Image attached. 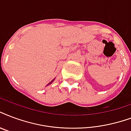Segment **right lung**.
Returning a JSON list of instances; mask_svg holds the SVG:
<instances>
[{"label": "right lung", "instance_id": "right-lung-1", "mask_svg": "<svg viewBox=\"0 0 131 131\" xmlns=\"http://www.w3.org/2000/svg\"><path fill=\"white\" fill-rule=\"evenodd\" d=\"M54 80H55V78H54V79H53V80H51V82H49V84H47V86H48V85H49V84H51V83H52V82H53V81H54Z\"/></svg>", "mask_w": 131, "mask_h": 131}]
</instances>
